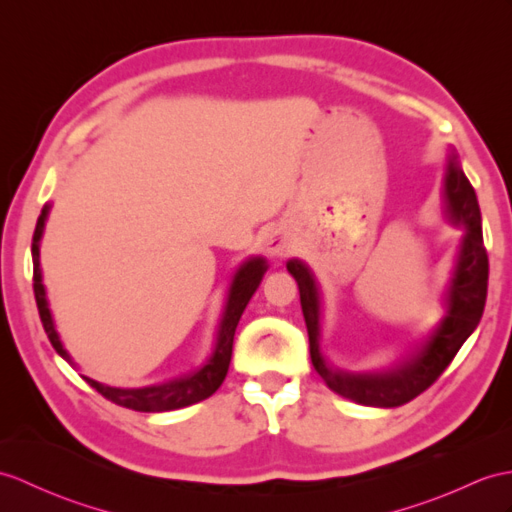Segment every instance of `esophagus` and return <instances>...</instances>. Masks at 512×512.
<instances>
[{
  "mask_svg": "<svg viewBox=\"0 0 512 512\" xmlns=\"http://www.w3.org/2000/svg\"><path fill=\"white\" fill-rule=\"evenodd\" d=\"M266 251L272 257H285L292 251V237L283 229H272L266 237Z\"/></svg>",
  "mask_w": 512,
  "mask_h": 512,
  "instance_id": "34e87169",
  "label": "esophagus"
}]
</instances>
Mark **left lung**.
Returning <instances> with one entry per match:
<instances>
[{
  "label": "left lung",
  "mask_w": 512,
  "mask_h": 512,
  "mask_svg": "<svg viewBox=\"0 0 512 512\" xmlns=\"http://www.w3.org/2000/svg\"><path fill=\"white\" fill-rule=\"evenodd\" d=\"M445 216L451 227L462 231L456 264L445 292V316L438 325L421 338L406 358L382 371L351 373L329 364L320 351V318H323V299L310 266L301 259H290L288 272L299 283L301 307L310 336V355L316 373L340 397L362 406L397 408L419 397L443 375L458 349L478 327L489 285V255L482 240V216L475 198V189L460 168L458 154L451 150L447 157L443 181Z\"/></svg>",
  "instance_id": "1"
}]
</instances>
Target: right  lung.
Returning a JSON list of instances; mask_svg holds the SVG:
<instances>
[{"mask_svg":"<svg viewBox=\"0 0 512 512\" xmlns=\"http://www.w3.org/2000/svg\"><path fill=\"white\" fill-rule=\"evenodd\" d=\"M52 205H45L41 209V216L37 220V229H34L32 235V270H34V299H37L39 307V316L47 338H50L52 347L56 353L61 355L63 360H67L71 366H76L67 349L63 347L61 336H58L54 318L50 312V303H47V294H45V285H43V270H41V237L45 231V222L47 216H50ZM268 270V261L264 257H248L242 261V266L235 270V275L229 283V292H227V301H224V310L218 323L216 331V342H213L211 355L205 360V364L194 368V371L183 373L178 377L168 379V382L161 384H152L144 388H113V386H104L100 382H95L91 377L82 375L85 382L100 392L102 397L109 401L117 403V406H124L137 412H170L178 410L185 406H192V403H198L202 399L211 397L213 392L220 388V384L227 377L229 364H231V353H233V336L237 323L246 310L248 301L259 288L261 279H264Z\"/></svg>","mask_w":512,"mask_h":512,"instance_id":"right-lung-1","label":"right lung"}]
</instances>
